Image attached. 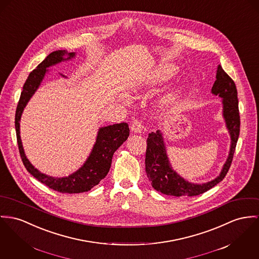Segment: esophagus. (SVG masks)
Returning <instances> with one entry per match:
<instances>
[{
  "instance_id": "34e87169",
  "label": "esophagus",
  "mask_w": 259,
  "mask_h": 259,
  "mask_svg": "<svg viewBox=\"0 0 259 259\" xmlns=\"http://www.w3.org/2000/svg\"><path fill=\"white\" fill-rule=\"evenodd\" d=\"M130 129H131L132 132L138 134V133L142 132V130H143V125L141 124V122H140L139 120H133V121L131 122V124H130Z\"/></svg>"
}]
</instances>
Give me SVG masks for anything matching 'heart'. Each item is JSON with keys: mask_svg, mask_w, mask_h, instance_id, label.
Returning a JSON list of instances; mask_svg holds the SVG:
<instances>
[{"mask_svg": "<svg viewBox=\"0 0 259 259\" xmlns=\"http://www.w3.org/2000/svg\"><path fill=\"white\" fill-rule=\"evenodd\" d=\"M179 68L172 64H166L154 69L151 73L145 76L144 82L148 85H154L169 80L178 72ZM170 100V99H169Z\"/></svg>", "mask_w": 259, "mask_h": 259, "instance_id": "heart-1", "label": "heart"}]
</instances>
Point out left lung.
I'll use <instances>...</instances> for the list:
<instances>
[{
    "instance_id": "1",
    "label": "left lung",
    "mask_w": 259,
    "mask_h": 259,
    "mask_svg": "<svg viewBox=\"0 0 259 259\" xmlns=\"http://www.w3.org/2000/svg\"><path fill=\"white\" fill-rule=\"evenodd\" d=\"M211 92L213 95L223 99V116L231 135V148L227 161L218 178L202 184L188 182L172 169L166 155L161 132L158 130L156 133H150L147 139L145 159L146 174L152 186L162 194L177 197L200 195L221 182L230 169L239 139V100L235 81L223 70L221 65L218 66L216 80Z\"/></svg>"
}]
</instances>
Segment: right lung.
Segmentation results:
<instances>
[{"instance_id":"add662e5","label":"right lung","mask_w":259,"mask_h":259,"mask_svg":"<svg viewBox=\"0 0 259 259\" xmlns=\"http://www.w3.org/2000/svg\"><path fill=\"white\" fill-rule=\"evenodd\" d=\"M65 55H68L67 59L63 58ZM73 57H75L74 52L68 53L66 50L54 51L50 53L36 67V69H34L29 74L22 88V92L16 110L15 119L20 158L27 171L49 188L61 193L70 194L89 191L94 186L98 185L101 179L106 177L111 166L113 154L127 140L130 132L129 126L125 122L100 128L96 144L88 159L77 171L66 178H52L46 176L44 174H41L38 169H36L30 163V161L27 159L24 154L20 139V121L22 111L28 100H30V98L38 89L45 74L48 72L47 68L58 64L62 61L71 59Z\"/></svg>"}]
</instances>
